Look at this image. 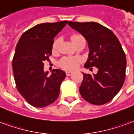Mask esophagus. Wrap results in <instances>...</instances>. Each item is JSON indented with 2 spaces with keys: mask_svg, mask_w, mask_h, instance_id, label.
<instances>
[{
  "mask_svg": "<svg viewBox=\"0 0 134 134\" xmlns=\"http://www.w3.org/2000/svg\"><path fill=\"white\" fill-rule=\"evenodd\" d=\"M66 74L67 76H71V74H73V72H72V71H66Z\"/></svg>",
  "mask_w": 134,
  "mask_h": 134,
  "instance_id": "34e87169",
  "label": "esophagus"
}]
</instances>
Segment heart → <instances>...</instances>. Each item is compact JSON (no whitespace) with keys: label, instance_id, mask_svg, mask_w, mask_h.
<instances>
[{"label":"heart","instance_id":"1","mask_svg":"<svg viewBox=\"0 0 134 134\" xmlns=\"http://www.w3.org/2000/svg\"><path fill=\"white\" fill-rule=\"evenodd\" d=\"M83 38L80 35H75V36H72L71 38V41L74 43L75 41H76L77 39ZM59 39H57L53 46V50H55L57 48L59 44ZM80 62V59L79 58L76 57H64L60 61V65L62 68H65V69H74L77 66Z\"/></svg>","mask_w":134,"mask_h":134}]
</instances>
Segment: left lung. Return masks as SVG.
<instances>
[{"mask_svg":"<svg viewBox=\"0 0 134 134\" xmlns=\"http://www.w3.org/2000/svg\"><path fill=\"white\" fill-rule=\"evenodd\" d=\"M88 42L89 53L85 68L96 66L97 74H83L79 91L85 100L94 105L108 103L119 93L124 83L126 55L115 34L96 22L68 21Z\"/></svg>","mask_w":134,"mask_h":134,"instance_id":"8db88e82","label":"left lung"}]
</instances>
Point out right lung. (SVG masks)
<instances>
[{
    "label": "right lung",
    "mask_w": 134,
    "mask_h": 134,
    "mask_svg": "<svg viewBox=\"0 0 134 134\" xmlns=\"http://www.w3.org/2000/svg\"><path fill=\"white\" fill-rule=\"evenodd\" d=\"M68 23L67 20L36 25L21 36L13 59V71L18 92L31 106H49L59 96L66 73L53 69L51 76L43 71V62L52 54L55 36Z\"/></svg>",
    "instance_id": "add662e5"
}]
</instances>
